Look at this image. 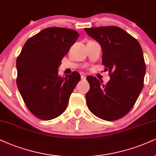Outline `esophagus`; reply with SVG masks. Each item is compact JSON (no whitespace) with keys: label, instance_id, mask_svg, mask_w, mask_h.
Instances as JSON below:
<instances>
[{"label":"esophagus","instance_id":"1","mask_svg":"<svg viewBox=\"0 0 156 156\" xmlns=\"http://www.w3.org/2000/svg\"><path fill=\"white\" fill-rule=\"evenodd\" d=\"M81 80H86V76L84 75H82L81 76Z\"/></svg>","mask_w":156,"mask_h":156}]
</instances>
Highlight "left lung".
Returning <instances> with one entry per match:
<instances>
[{
  "mask_svg": "<svg viewBox=\"0 0 156 156\" xmlns=\"http://www.w3.org/2000/svg\"><path fill=\"white\" fill-rule=\"evenodd\" d=\"M84 30L101 45L102 63L110 76L105 84L95 76H87L88 108L103 120H117L129 112L143 88L146 66L143 50L135 38L118 27Z\"/></svg>",
  "mask_w": 156,
  "mask_h": 156,
  "instance_id": "8db88e82",
  "label": "left lung"
}]
</instances>
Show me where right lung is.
I'll list each match as a JSON object with an SVG mask.
<instances>
[{"mask_svg":"<svg viewBox=\"0 0 156 156\" xmlns=\"http://www.w3.org/2000/svg\"><path fill=\"white\" fill-rule=\"evenodd\" d=\"M79 34L63 27H48L30 37L16 59V84L25 105L42 120L64 112L80 74L61 76L58 68Z\"/></svg>","mask_w":156,"mask_h":156,"instance_id":"add662e5","label":"right lung"}]
</instances>
